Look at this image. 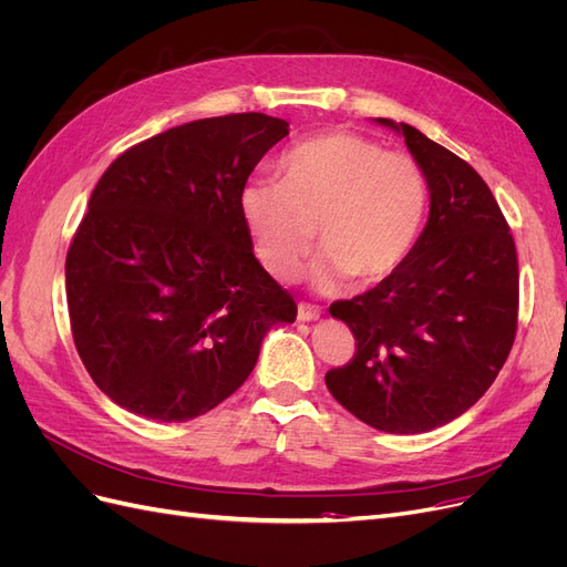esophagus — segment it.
Segmentation results:
<instances>
[{
	"label": "esophagus",
	"instance_id": "1",
	"mask_svg": "<svg viewBox=\"0 0 567 567\" xmlns=\"http://www.w3.org/2000/svg\"><path fill=\"white\" fill-rule=\"evenodd\" d=\"M321 317V310L317 305H310V302H300L298 305V319L300 321H317Z\"/></svg>",
	"mask_w": 567,
	"mask_h": 567
}]
</instances>
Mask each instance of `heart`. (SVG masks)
I'll use <instances>...</instances> for the list:
<instances>
[{"label":"heart","mask_w":567,"mask_h":567,"mask_svg":"<svg viewBox=\"0 0 567 567\" xmlns=\"http://www.w3.org/2000/svg\"><path fill=\"white\" fill-rule=\"evenodd\" d=\"M279 184L250 182L238 196L244 227L262 269L298 279L315 229L326 252L315 279L333 290L348 277L375 286L394 277L414 250L427 208L421 165L402 151L352 132H326L290 148Z\"/></svg>","instance_id":"b5f03b06"}]
</instances>
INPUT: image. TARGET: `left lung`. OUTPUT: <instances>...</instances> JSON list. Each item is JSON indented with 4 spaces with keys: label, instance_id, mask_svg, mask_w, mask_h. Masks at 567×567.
Listing matches in <instances>:
<instances>
[{
    "label": "left lung",
    "instance_id": "left-lung-1",
    "mask_svg": "<svg viewBox=\"0 0 567 567\" xmlns=\"http://www.w3.org/2000/svg\"><path fill=\"white\" fill-rule=\"evenodd\" d=\"M431 217L402 269L331 305L350 326L354 354L326 388L375 431L414 435L471 409L502 371L518 329V255L489 186L456 153L411 125Z\"/></svg>",
    "mask_w": 567,
    "mask_h": 567
}]
</instances>
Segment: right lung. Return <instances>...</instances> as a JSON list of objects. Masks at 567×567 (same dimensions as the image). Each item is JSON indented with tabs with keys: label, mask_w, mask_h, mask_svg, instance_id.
<instances>
[{
	"label": "right lung",
	"mask_w": 567,
	"mask_h": 567,
	"mask_svg": "<svg viewBox=\"0 0 567 567\" xmlns=\"http://www.w3.org/2000/svg\"><path fill=\"white\" fill-rule=\"evenodd\" d=\"M288 123L203 117L127 148L94 186L65 257L71 331L101 392L136 416L192 421L255 369L293 296L255 260L238 196Z\"/></svg>",
	"instance_id": "add662e5"
}]
</instances>
